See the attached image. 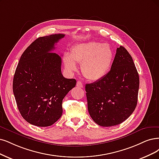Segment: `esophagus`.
<instances>
[{"label":"esophagus","instance_id":"34e87169","mask_svg":"<svg viewBox=\"0 0 159 159\" xmlns=\"http://www.w3.org/2000/svg\"><path fill=\"white\" fill-rule=\"evenodd\" d=\"M76 86L79 87V88H83V87H84V85H83V83H81L80 81H78L77 83H76Z\"/></svg>","mask_w":159,"mask_h":159}]
</instances>
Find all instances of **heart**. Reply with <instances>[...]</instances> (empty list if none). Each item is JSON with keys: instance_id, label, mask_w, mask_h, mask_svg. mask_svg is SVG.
Masks as SVG:
<instances>
[{"instance_id": "1", "label": "heart", "mask_w": 159, "mask_h": 159, "mask_svg": "<svg viewBox=\"0 0 159 159\" xmlns=\"http://www.w3.org/2000/svg\"><path fill=\"white\" fill-rule=\"evenodd\" d=\"M113 59L114 52L109 44L89 42L73 46L69 56H64L63 63L70 73L77 69L76 63L81 64V71L84 77L90 81H98L108 73Z\"/></svg>"}]
</instances>
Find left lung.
I'll return each mask as SVG.
<instances>
[{
  "instance_id": "left-lung-1",
  "label": "left lung",
  "mask_w": 159,
  "mask_h": 159,
  "mask_svg": "<svg viewBox=\"0 0 159 159\" xmlns=\"http://www.w3.org/2000/svg\"><path fill=\"white\" fill-rule=\"evenodd\" d=\"M139 84L132 57L120 46L109 72L103 79L86 84L88 110L93 120L107 127L126 120L137 105Z\"/></svg>"
}]
</instances>
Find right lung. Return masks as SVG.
Returning <instances> with one entry per match:
<instances>
[{"mask_svg":"<svg viewBox=\"0 0 159 159\" xmlns=\"http://www.w3.org/2000/svg\"><path fill=\"white\" fill-rule=\"evenodd\" d=\"M65 37L54 34L39 37L23 53L13 79V92L22 117L30 124L46 127L62 115V102L76 81L66 79L61 58L52 52Z\"/></svg>","mask_w":159,"mask_h":159,"instance_id":"right-lung-1","label":"right lung"}]
</instances>
